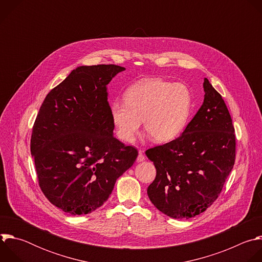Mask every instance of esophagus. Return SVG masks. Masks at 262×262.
I'll return each instance as SVG.
<instances>
[{
	"mask_svg": "<svg viewBox=\"0 0 262 262\" xmlns=\"http://www.w3.org/2000/svg\"><path fill=\"white\" fill-rule=\"evenodd\" d=\"M145 156L142 154V151L140 150V152H139V156H138V158H137V162H143V161H145Z\"/></svg>",
	"mask_w": 262,
	"mask_h": 262,
	"instance_id": "obj_1",
	"label": "esophagus"
}]
</instances>
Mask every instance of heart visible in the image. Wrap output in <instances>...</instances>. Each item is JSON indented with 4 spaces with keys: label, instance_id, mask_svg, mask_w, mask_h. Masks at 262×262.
I'll list each match as a JSON object with an SVG mask.
<instances>
[{
    "label": "heart",
    "instance_id": "b5f03b06",
    "mask_svg": "<svg viewBox=\"0 0 262 262\" xmlns=\"http://www.w3.org/2000/svg\"><path fill=\"white\" fill-rule=\"evenodd\" d=\"M192 111V94L183 84L161 79L149 80L128 88L124 102L114 101L111 117L117 137L133 143L145 130L158 143L176 139L184 129Z\"/></svg>",
    "mask_w": 262,
    "mask_h": 262
}]
</instances>
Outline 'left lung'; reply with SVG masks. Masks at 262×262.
<instances>
[{"label":"left lung","mask_w":262,"mask_h":262,"mask_svg":"<svg viewBox=\"0 0 262 262\" xmlns=\"http://www.w3.org/2000/svg\"><path fill=\"white\" fill-rule=\"evenodd\" d=\"M201 107L175 140L146 150L157 176L148 186L152 204L174 219H190L219 197L235 162V134L222 95L207 79Z\"/></svg>","instance_id":"obj_1"}]
</instances>
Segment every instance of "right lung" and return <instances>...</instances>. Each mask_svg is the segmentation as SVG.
<instances>
[{
  "instance_id": "right-lung-1",
  "label": "right lung",
  "mask_w": 262,
  "mask_h": 262,
  "mask_svg": "<svg viewBox=\"0 0 262 262\" xmlns=\"http://www.w3.org/2000/svg\"><path fill=\"white\" fill-rule=\"evenodd\" d=\"M124 67L80 66L52 89L35 119L31 154L48 200L70 214L100 207L137 157L113 136L106 85Z\"/></svg>"
}]
</instances>
